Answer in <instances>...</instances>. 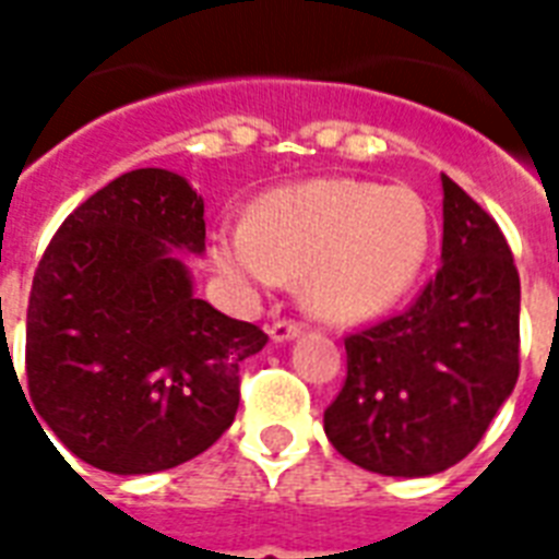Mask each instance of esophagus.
I'll return each mask as SVG.
<instances>
[{
    "label": "esophagus",
    "mask_w": 559,
    "mask_h": 559,
    "mask_svg": "<svg viewBox=\"0 0 559 559\" xmlns=\"http://www.w3.org/2000/svg\"><path fill=\"white\" fill-rule=\"evenodd\" d=\"M301 328H305V324L296 322V319H278V322L270 324V336L275 342H287V340H293V336H298V333H301Z\"/></svg>",
    "instance_id": "obj_1"
}]
</instances>
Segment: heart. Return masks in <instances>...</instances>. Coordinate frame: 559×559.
Instances as JSON below:
<instances>
[{"mask_svg":"<svg viewBox=\"0 0 559 559\" xmlns=\"http://www.w3.org/2000/svg\"><path fill=\"white\" fill-rule=\"evenodd\" d=\"M432 219L412 188L359 179H313L270 191L249 226L219 228L217 263L252 289L305 275L307 301L333 322L394 305L429 252Z\"/></svg>","mask_w":559,"mask_h":559,"instance_id":"heart-1","label":"heart"}]
</instances>
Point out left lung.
I'll use <instances>...</instances> for the list:
<instances>
[{
	"label": "left lung",
	"instance_id": "left-lung-1",
	"mask_svg": "<svg viewBox=\"0 0 559 559\" xmlns=\"http://www.w3.org/2000/svg\"><path fill=\"white\" fill-rule=\"evenodd\" d=\"M441 266L403 310L345 336L348 373L324 408L340 455L420 478L476 450L520 377V272L496 219L450 177Z\"/></svg>",
	"mask_w": 559,
	"mask_h": 559
}]
</instances>
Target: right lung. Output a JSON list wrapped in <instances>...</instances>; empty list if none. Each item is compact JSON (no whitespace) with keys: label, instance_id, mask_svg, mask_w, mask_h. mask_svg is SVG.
Segmentation results:
<instances>
[{"label":"right lung","instance_id":"add662e5","mask_svg":"<svg viewBox=\"0 0 559 559\" xmlns=\"http://www.w3.org/2000/svg\"><path fill=\"white\" fill-rule=\"evenodd\" d=\"M174 249L205 252L202 197L139 168L60 223L31 284L28 406L66 450L118 476L209 450L237 415L240 362L270 340L193 298Z\"/></svg>","mask_w":559,"mask_h":559}]
</instances>
